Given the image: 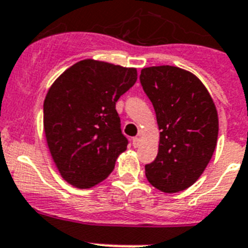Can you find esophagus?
<instances>
[{
	"mask_svg": "<svg viewBox=\"0 0 248 248\" xmlns=\"http://www.w3.org/2000/svg\"><path fill=\"white\" fill-rule=\"evenodd\" d=\"M139 145H140V138H139V137H134V138H133V147L138 148Z\"/></svg>",
	"mask_w": 248,
	"mask_h": 248,
	"instance_id": "1",
	"label": "esophagus"
}]
</instances>
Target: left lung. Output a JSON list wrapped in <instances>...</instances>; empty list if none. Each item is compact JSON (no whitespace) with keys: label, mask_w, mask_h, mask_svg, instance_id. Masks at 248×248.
<instances>
[{"label":"left lung","mask_w":248,"mask_h":248,"mask_svg":"<svg viewBox=\"0 0 248 248\" xmlns=\"http://www.w3.org/2000/svg\"><path fill=\"white\" fill-rule=\"evenodd\" d=\"M140 82L160 130L158 155L145 166V175L156 189L177 193L194 185L212 158L218 137L217 109L203 82L181 67H144Z\"/></svg>","instance_id":"1"}]
</instances>
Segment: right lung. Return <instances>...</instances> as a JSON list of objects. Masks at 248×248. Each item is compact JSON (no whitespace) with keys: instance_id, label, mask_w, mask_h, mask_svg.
Listing matches in <instances>:
<instances>
[{"instance_id":"obj_1","label":"right lung","mask_w":248,"mask_h":248,"mask_svg":"<svg viewBox=\"0 0 248 248\" xmlns=\"http://www.w3.org/2000/svg\"><path fill=\"white\" fill-rule=\"evenodd\" d=\"M138 79L135 67L86 59L55 80L44 101V130L55 166L80 189L113 172L128 140L115 104Z\"/></svg>"}]
</instances>
